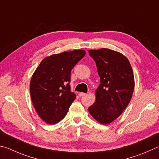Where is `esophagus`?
Wrapping results in <instances>:
<instances>
[{"label": "esophagus", "mask_w": 159, "mask_h": 159, "mask_svg": "<svg viewBox=\"0 0 159 159\" xmlns=\"http://www.w3.org/2000/svg\"><path fill=\"white\" fill-rule=\"evenodd\" d=\"M86 95V93H82V92H81V93H79V96H80V97H82V96H85Z\"/></svg>", "instance_id": "1"}]
</instances>
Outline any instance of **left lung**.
Returning a JSON list of instances; mask_svg holds the SVG:
<instances>
[{
	"label": "left lung",
	"mask_w": 159,
	"mask_h": 159,
	"mask_svg": "<svg viewBox=\"0 0 159 159\" xmlns=\"http://www.w3.org/2000/svg\"><path fill=\"white\" fill-rule=\"evenodd\" d=\"M100 76L96 100L89 107L91 116L102 124L119 117L129 105L134 90V76L128 58L118 52L102 48L89 50Z\"/></svg>",
	"instance_id": "8db88e82"
}]
</instances>
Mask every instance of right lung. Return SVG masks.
I'll use <instances>...</instances> for the list:
<instances>
[{
	"instance_id": "right-lung-1",
	"label": "right lung",
	"mask_w": 159,
	"mask_h": 159,
	"mask_svg": "<svg viewBox=\"0 0 159 159\" xmlns=\"http://www.w3.org/2000/svg\"><path fill=\"white\" fill-rule=\"evenodd\" d=\"M84 50L53 54L41 61L33 75L30 93L36 112L49 124L63 119L76 95L71 91L70 72L85 56Z\"/></svg>"
}]
</instances>
